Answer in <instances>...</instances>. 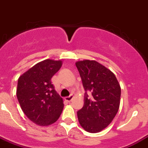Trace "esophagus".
I'll return each mask as SVG.
<instances>
[{"label": "esophagus", "mask_w": 148, "mask_h": 148, "mask_svg": "<svg viewBox=\"0 0 148 148\" xmlns=\"http://www.w3.org/2000/svg\"><path fill=\"white\" fill-rule=\"evenodd\" d=\"M73 95H70V96H68V97H65V100H66V101H68V102H71V100H73Z\"/></svg>", "instance_id": "1"}]
</instances>
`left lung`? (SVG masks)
<instances>
[{"label":"left lung","mask_w":148,"mask_h":148,"mask_svg":"<svg viewBox=\"0 0 148 148\" xmlns=\"http://www.w3.org/2000/svg\"><path fill=\"white\" fill-rule=\"evenodd\" d=\"M85 91L84 106L77 111V118L85 130L96 133L112 121L120 107L121 88L115 74L95 60L75 63Z\"/></svg>","instance_id":"1"}]
</instances>
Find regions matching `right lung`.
<instances>
[{
  "mask_svg": "<svg viewBox=\"0 0 148 148\" xmlns=\"http://www.w3.org/2000/svg\"><path fill=\"white\" fill-rule=\"evenodd\" d=\"M62 60L46 59L19 77L16 95L21 109L33 123L48 126L56 123L63 110V100L51 78L61 68Z\"/></svg>",
  "mask_w": 148,
  "mask_h": 148,
  "instance_id": "obj_1",
  "label": "right lung"
}]
</instances>
